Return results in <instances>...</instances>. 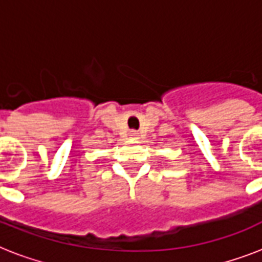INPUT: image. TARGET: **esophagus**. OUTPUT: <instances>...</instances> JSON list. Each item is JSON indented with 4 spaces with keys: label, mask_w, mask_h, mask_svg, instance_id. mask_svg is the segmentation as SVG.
Here are the masks:
<instances>
[{
    "label": "esophagus",
    "mask_w": 262,
    "mask_h": 262,
    "mask_svg": "<svg viewBox=\"0 0 262 262\" xmlns=\"http://www.w3.org/2000/svg\"><path fill=\"white\" fill-rule=\"evenodd\" d=\"M129 136H130V139H139V132L135 130V129H132L129 132Z\"/></svg>",
    "instance_id": "obj_1"
}]
</instances>
